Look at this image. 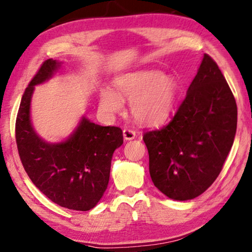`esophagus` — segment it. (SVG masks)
Wrapping results in <instances>:
<instances>
[{
	"label": "esophagus",
	"mask_w": 252,
	"mask_h": 252,
	"mask_svg": "<svg viewBox=\"0 0 252 252\" xmlns=\"http://www.w3.org/2000/svg\"><path fill=\"white\" fill-rule=\"evenodd\" d=\"M123 135H124V138L126 140H131L136 137V131L133 129L125 128L123 130Z\"/></svg>",
	"instance_id": "1"
}]
</instances>
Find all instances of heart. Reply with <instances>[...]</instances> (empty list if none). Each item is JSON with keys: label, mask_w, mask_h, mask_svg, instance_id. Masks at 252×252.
Here are the masks:
<instances>
[{"label": "heart", "mask_w": 252, "mask_h": 252, "mask_svg": "<svg viewBox=\"0 0 252 252\" xmlns=\"http://www.w3.org/2000/svg\"><path fill=\"white\" fill-rule=\"evenodd\" d=\"M117 92L104 87L99 93L100 108L107 114L121 113L124 99H130V112L144 125H159L173 112L178 82L175 76L159 70H136L115 79Z\"/></svg>", "instance_id": "obj_1"}]
</instances>
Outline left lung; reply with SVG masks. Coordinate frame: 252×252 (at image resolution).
<instances>
[{"label": "left lung", "instance_id": "left-lung-1", "mask_svg": "<svg viewBox=\"0 0 252 252\" xmlns=\"http://www.w3.org/2000/svg\"><path fill=\"white\" fill-rule=\"evenodd\" d=\"M236 130L235 97L217 63L205 54L173 119L144 134L154 185L174 200L201 195L221 171Z\"/></svg>", "mask_w": 252, "mask_h": 252}]
</instances>
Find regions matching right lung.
I'll return each instance as SVG.
<instances>
[{"instance_id":"1","label":"right lung","mask_w":252,"mask_h":252,"mask_svg":"<svg viewBox=\"0 0 252 252\" xmlns=\"http://www.w3.org/2000/svg\"><path fill=\"white\" fill-rule=\"evenodd\" d=\"M61 63L46 60L22 97L15 124L17 151L32 183L53 202L67 209L87 211L107 188L115 149L124 142L119 127L100 126L86 117L64 142L43 140L31 123L34 86L53 76Z\"/></svg>"}]
</instances>
